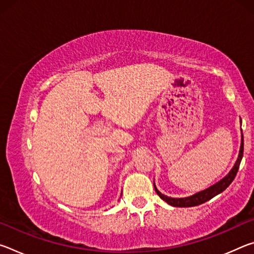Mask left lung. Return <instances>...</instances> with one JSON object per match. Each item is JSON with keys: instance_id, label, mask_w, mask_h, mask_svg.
<instances>
[{"instance_id": "left-lung-1", "label": "left lung", "mask_w": 254, "mask_h": 254, "mask_svg": "<svg viewBox=\"0 0 254 254\" xmlns=\"http://www.w3.org/2000/svg\"><path fill=\"white\" fill-rule=\"evenodd\" d=\"M242 157H243V135H242V142H241V148H240L238 160H236L233 169L230 171V174L227 175L226 177L223 178L221 182H218L217 184L213 185V186H210L209 188L205 189V190H203V191L197 192V194L192 195L190 197H186V198H171V197H167L165 195H162L153 184L154 189H156V192L161 199L167 201V203L171 206H175V207H192V206L200 205V204L205 203V201L212 199L213 197H215L216 195L221 194L222 191H224L225 189L230 186L231 183L234 180L236 174H238V170H239L241 160H242Z\"/></svg>"}]
</instances>
